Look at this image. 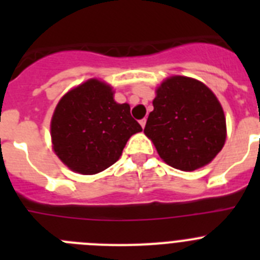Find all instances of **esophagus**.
<instances>
[{"label": "esophagus", "instance_id": "34e87169", "mask_svg": "<svg viewBox=\"0 0 260 260\" xmlns=\"http://www.w3.org/2000/svg\"><path fill=\"white\" fill-rule=\"evenodd\" d=\"M139 122H141V126H142V127L144 128V126H146V122H147V119H146V118H143V119H141V121H139Z\"/></svg>", "mask_w": 260, "mask_h": 260}]
</instances>
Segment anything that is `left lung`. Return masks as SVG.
I'll list each match as a JSON object with an SVG mask.
<instances>
[{
  "mask_svg": "<svg viewBox=\"0 0 260 260\" xmlns=\"http://www.w3.org/2000/svg\"><path fill=\"white\" fill-rule=\"evenodd\" d=\"M144 134L168 165L191 172L221 151L226 137L219 100L199 80L172 77L157 88Z\"/></svg>",
  "mask_w": 260,
  "mask_h": 260,
  "instance_id": "8db88e82",
  "label": "left lung"
}]
</instances>
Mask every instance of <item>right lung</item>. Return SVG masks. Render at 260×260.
<instances>
[{
    "label": "right lung",
    "mask_w": 260,
    "mask_h": 260,
    "mask_svg": "<svg viewBox=\"0 0 260 260\" xmlns=\"http://www.w3.org/2000/svg\"><path fill=\"white\" fill-rule=\"evenodd\" d=\"M142 132L128 104H117L109 86L89 79L59 100L50 134L54 152L71 171L96 174L117 161L128 138Z\"/></svg>",
    "instance_id": "obj_1"
}]
</instances>
